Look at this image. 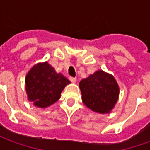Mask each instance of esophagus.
Returning <instances> with one entry per match:
<instances>
[{
  "label": "esophagus",
  "mask_w": 150,
  "mask_h": 150,
  "mask_svg": "<svg viewBox=\"0 0 150 150\" xmlns=\"http://www.w3.org/2000/svg\"><path fill=\"white\" fill-rule=\"evenodd\" d=\"M69 79H70V81L71 82V83H75L76 82V79L74 78V77H70Z\"/></svg>",
  "instance_id": "obj_1"
}]
</instances>
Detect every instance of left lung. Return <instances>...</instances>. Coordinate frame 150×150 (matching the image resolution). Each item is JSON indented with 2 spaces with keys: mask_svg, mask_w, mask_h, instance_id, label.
<instances>
[{
  "mask_svg": "<svg viewBox=\"0 0 150 150\" xmlns=\"http://www.w3.org/2000/svg\"><path fill=\"white\" fill-rule=\"evenodd\" d=\"M83 102L96 112H110L119 96V87L112 75L98 71L79 83Z\"/></svg>",
  "mask_w": 150,
  "mask_h": 150,
  "instance_id": "obj_1",
  "label": "left lung"
}]
</instances>
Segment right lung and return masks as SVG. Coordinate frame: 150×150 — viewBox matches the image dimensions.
<instances>
[{
    "instance_id": "add662e5",
    "label": "right lung",
    "mask_w": 150,
    "mask_h": 150,
    "mask_svg": "<svg viewBox=\"0 0 150 150\" xmlns=\"http://www.w3.org/2000/svg\"><path fill=\"white\" fill-rule=\"evenodd\" d=\"M71 82L47 63L34 66L25 77L28 100L35 106L46 108L59 100L61 92Z\"/></svg>"
}]
</instances>
